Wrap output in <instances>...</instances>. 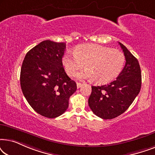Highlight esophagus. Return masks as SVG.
Instances as JSON below:
<instances>
[{
  "label": "esophagus",
  "instance_id": "34e87169",
  "mask_svg": "<svg viewBox=\"0 0 155 155\" xmlns=\"http://www.w3.org/2000/svg\"><path fill=\"white\" fill-rule=\"evenodd\" d=\"M82 85V83H80V82H77V87H78V88L81 87Z\"/></svg>",
  "mask_w": 155,
  "mask_h": 155
}]
</instances>
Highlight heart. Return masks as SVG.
I'll list each match as a JSON object with an SVG mask.
<instances>
[{
    "label": "heart",
    "instance_id": "obj_1",
    "mask_svg": "<svg viewBox=\"0 0 155 155\" xmlns=\"http://www.w3.org/2000/svg\"><path fill=\"white\" fill-rule=\"evenodd\" d=\"M62 63L68 75L76 74L79 79H94L97 83H107L117 78L124 69L126 57L121 51L98 44H86L78 46L75 51H68L63 57Z\"/></svg>",
    "mask_w": 155,
    "mask_h": 155
}]
</instances>
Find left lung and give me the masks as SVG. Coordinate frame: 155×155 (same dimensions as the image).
<instances>
[{"label":"left lung","instance_id":"8db88e82","mask_svg":"<svg viewBox=\"0 0 155 155\" xmlns=\"http://www.w3.org/2000/svg\"><path fill=\"white\" fill-rule=\"evenodd\" d=\"M126 57V64L117 78L101 86H92L89 107L95 115L112 119L124 113L141 88V71L137 59L118 42Z\"/></svg>","mask_w":155,"mask_h":155}]
</instances>
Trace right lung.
Here are the masks:
<instances>
[{
  "label": "right lung",
  "mask_w": 155,
  "mask_h": 155,
  "mask_svg": "<svg viewBox=\"0 0 155 155\" xmlns=\"http://www.w3.org/2000/svg\"><path fill=\"white\" fill-rule=\"evenodd\" d=\"M65 48L63 42L46 40L29 50L22 62V93L31 108L44 117L54 118L64 113L77 90L63 67Z\"/></svg>",
  "instance_id": "add662e5"
}]
</instances>
